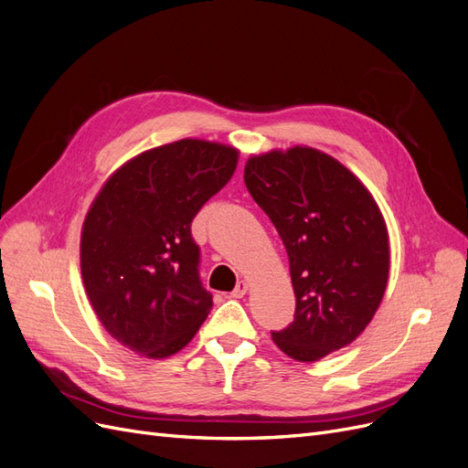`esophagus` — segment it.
Instances as JSON below:
<instances>
[{
    "label": "esophagus",
    "mask_w": 468,
    "mask_h": 468,
    "mask_svg": "<svg viewBox=\"0 0 468 468\" xmlns=\"http://www.w3.org/2000/svg\"><path fill=\"white\" fill-rule=\"evenodd\" d=\"M248 292V282L246 281H238L236 289L230 292L232 299H242V296Z\"/></svg>",
    "instance_id": "1"
}]
</instances>
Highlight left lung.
I'll return each instance as SVG.
<instances>
[{
    "label": "left lung",
    "instance_id": "8db88e82",
    "mask_svg": "<svg viewBox=\"0 0 468 468\" xmlns=\"http://www.w3.org/2000/svg\"><path fill=\"white\" fill-rule=\"evenodd\" d=\"M244 181L289 256L294 320L273 342L304 363L346 347L388 281V232L371 193L332 155L303 146L253 155Z\"/></svg>",
    "mask_w": 468,
    "mask_h": 468
}]
</instances>
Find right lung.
Here are the masks:
<instances>
[{"label":"right lung","instance_id":"add662e5","mask_svg":"<svg viewBox=\"0 0 468 468\" xmlns=\"http://www.w3.org/2000/svg\"><path fill=\"white\" fill-rule=\"evenodd\" d=\"M236 164L230 146L177 140L126 162L95 197L81 232L83 285L105 330L138 356H174L210 313L191 222Z\"/></svg>","mask_w":468,"mask_h":468}]
</instances>
